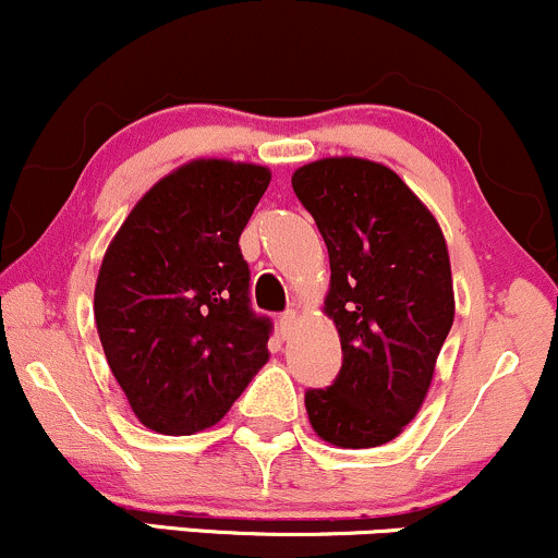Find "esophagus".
I'll use <instances>...</instances> for the list:
<instances>
[{
    "label": "esophagus",
    "instance_id": "34e87169",
    "mask_svg": "<svg viewBox=\"0 0 558 558\" xmlns=\"http://www.w3.org/2000/svg\"><path fill=\"white\" fill-rule=\"evenodd\" d=\"M295 324H298V311H284L279 316V327H281V335H290L292 329H295Z\"/></svg>",
    "mask_w": 558,
    "mask_h": 558
}]
</instances>
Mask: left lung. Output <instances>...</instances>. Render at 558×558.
Segmentation results:
<instances>
[{
  "instance_id": "obj_1",
  "label": "left lung",
  "mask_w": 558,
  "mask_h": 558,
  "mask_svg": "<svg viewBox=\"0 0 558 558\" xmlns=\"http://www.w3.org/2000/svg\"><path fill=\"white\" fill-rule=\"evenodd\" d=\"M292 190L329 250L324 313L342 368L305 392L311 427L337 448L396 440L427 398L456 300L440 223L396 171L363 158H322Z\"/></svg>"
}]
</instances>
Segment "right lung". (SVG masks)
I'll return each instance as SVG.
<instances>
[{
	"label": "right lung",
	"instance_id": "right-lung-1",
	"mask_svg": "<svg viewBox=\"0 0 558 558\" xmlns=\"http://www.w3.org/2000/svg\"><path fill=\"white\" fill-rule=\"evenodd\" d=\"M255 162L199 158L162 177L116 231L94 322L136 418L195 435L227 416L268 361L271 322L250 308L240 236L268 190Z\"/></svg>",
	"mask_w": 558,
	"mask_h": 558
}]
</instances>
